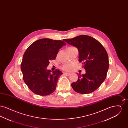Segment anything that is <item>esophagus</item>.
<instances>
[{"instance_id":"obj_1","label":"esophagus","mask_w":128,"mask_h":128,"mask_svg":"<svg viewBox=\"0 0 128 128\" xmlns=\"http://www.w3.org/2000/svg\"><path fill=\"white\" fill-rule=\"evenodd\" d=\"M64 74L65 75H68V76H70V74H71V73H68V72H65Z\"/></svg>"}]
</instances>
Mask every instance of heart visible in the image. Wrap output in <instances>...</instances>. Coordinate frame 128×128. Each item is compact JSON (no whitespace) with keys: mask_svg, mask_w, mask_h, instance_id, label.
I'll use <instances>...</instances> for the list:
<instances>
[{"mask_svg":"<svg viewBox=\"0 0 128 128\" xmlns=\"http://www.w3.org/2000/svg\"><path fill=\"white\" fill-rule=\"evenodd\" d=\"M72 48V47H70ZM75 66V64L73 62H70L63 65L61 66V69L64 71H70Z\"/></svg>","mask_w":128,"mask_h":128,"instance_id":"b5f03b06","label":"heart"}]
</instances>
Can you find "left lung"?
Returning a JSON list of instances; mask_svg holds the SVG:
<instances>
[{"instance_id":"obj_1","label":"left lung","mask_w":128,"mask_h":128,"mask_svg":"<svg viewBox=\"0 0 128 128\" xmlns=\"http://www.w3.org/2000/svg\"><path fill=\"white\" fill-rule=\"evenodd\" d=\"M64 41L76 46L79 51V61L82 62L85 74H79L78 79L72 84L76 92L86 94L94 91L106 77L109 68L108 53L102 44L92 37L81 35Z\"/></svg>"}]
</instances>
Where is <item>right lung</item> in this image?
<instances>
[{"label":"right lung","mask_w":128,"mask_h":128,"mask_svg":"<svg viewBox=\"0 0 128 128\" xmlns=\"http://www.w3.org/2000/svg\"><path fill=\"white\" fill-rule=\"evenodd\" d=\"M66 44L61 40L43 38L32 43L25 51L20 68L25 83L35 94L45 96L55 91L62 73L58 70L51 73L46 67L50 60H55L60 49Z\"/></svg>","instance_id":"1"}]
</instances>
